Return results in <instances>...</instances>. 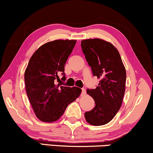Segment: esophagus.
I'll return each instance as SVG.
<instances>
[{"mask_svg":"<svg viewBox=\"0 0 153 153\" xmlns=\"http://www.w3.org/2000/svg\"><path fill=\"white\" fill-rule=\"evenodd\" d=\"M86 94V90H85V88H82V94L81 95L83 96V95H85Z\"/></svg>","mask_w":153,"mask_h":153,"instance_id":"obj_1","label":"esophagus"}]
</instances>
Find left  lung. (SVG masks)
<instances>
[{
    "label": "left lung",
    "instance_id": "obj_1",
    "mask_svg": "<svg viewBox=\"0 0 153 153\" xmlns=\"http://www.w3.org/2000/svg\"><path fill=\"white\" fill-rule=\"evenodd\" d=\"M81 47L93 76L100 79L95 89H87L95 106L85 113V117L90 124L102 126L110 122L121 108L126 69L118 50L110 42L100 39H85Z\"/></svg>",
    "mask_w": 153,
    "mask_h": 153
}]
</instances>
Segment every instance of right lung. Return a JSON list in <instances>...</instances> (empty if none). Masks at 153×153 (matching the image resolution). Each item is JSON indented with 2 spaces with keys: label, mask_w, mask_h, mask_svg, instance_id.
<instances>
[{
  "label": "right lung",
  "mask_w": 153,
  "mask_h": 153,
  "mask_svg": "<svg viewBox=\"0 0 153 153\" xmlns=\"http://www.w3.org/2000/svg\"><path fill=\"white\" fill-rule=\"evenodd\" d=\"M76 40L51 41L39 47L32 55L25 73L26 91L37 118L53 122L61 117L67 106L81 93L79 87H64L58 74L66 79L64 66Z\"/></svg>",
  "instance_id": "obj_1"
}]
</instances>
